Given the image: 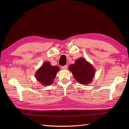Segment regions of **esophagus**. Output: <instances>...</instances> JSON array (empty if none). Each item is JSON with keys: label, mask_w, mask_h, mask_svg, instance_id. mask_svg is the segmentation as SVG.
I'll use <instances>...</instances> for the list:
<instances>
[{"label": "esophagus", "mask_w": 129, "mask_h": 129, "mask_svg": "<svg viewBox=\"0 0 129 129\" xmlns=\"http://www.w3.org/2000/svg\"><path fill=\"white\" fill-rule=\"evenodd\" d=\"M68 68V66L67 65H65L64 66H62V69H67Z\"/></svg>", "instance_id": "obj_1"}]
</instances>
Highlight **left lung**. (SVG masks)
<instances>
[{
  "instance_id": "obj_1",
  "label": "left lung",
  "mask_w": 129,
  "mask_h": 129,
  "mask_svg": "<svg viewBox=\"0 0 129 129\" xmlns=\"http://www.w3.org/2000/svg\"><path fill=\"white\" fill-rule=\"evenodd\" d=\"M69 69L75 80L82 84L90 83L95 74V70L92 64L84 58H79L74 64H70Z\"/></svg>"
}]
</instances>
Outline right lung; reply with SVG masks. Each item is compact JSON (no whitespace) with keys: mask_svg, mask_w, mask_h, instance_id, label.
Listing matches in <instances>:
<instances>
[{"mask_svg":"<svg viewBox=\"0 0 129 129\" xmlns=\"http://www.w3.org/2000/svg\"><path fill=\"white\" fill-rule=\"evenodd\" d=\"M59 70L57 66H52L49 62H45L36 72V79L43 85H49L53 83Z\"/></svg>","mask_w":129,"mask_h":129,"instance_id":"obj_1","label":"right lung"}]
</instances>
